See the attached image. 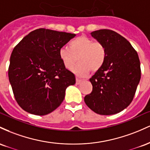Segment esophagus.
Wrapping results in <instances>:
<instances>
[{
  "instance_id": "obj_1",
  "label": "esophagus",
  "mask_w": 150,
  "mask_h": 150,
  "mask_svg": "<svg viewBox=\"0 0 150 150\" xmlns=\"http://www.w3.org/2000/svg\"><path fill=\"white\" fill-rule=\"evenodd\" d=\"M76 84H77V85H79V84H80L82 82V81L78 78H76Z\"/></svg>"
}]
</instances>
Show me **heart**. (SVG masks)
<instances>
[{"instance_id": "1", "label": "heart", "mask_w": 150, "mask_h": 150, "mask_svg": "<svg viewBox=\"0 0 150 150\" xmlns=\"http://www.w3.org/2000/svg\"><path fill=\"white\" fill-rule=\"evenodd\" d=\"M59 56L67 69L73 68L78 57L79 64L74 69L75 74L86 77L91 71L96 72L103 66L107 57L105 46L86 36H80L69 42V48L62 47Z\"/></svg>"}]
</instances>
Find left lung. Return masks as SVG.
<instances>
[{
  "instance_id": "obj_1",
  "label": "left lung",
  "mask_w": 150,
  "mask_h": 150,
  "mask_svg": "<svg viewBox=\"0 0 150 150\" xmlns=\"http://www.w3.org/2000/svg\"><path fill=\"white\" fill-rule=\"evenodd\" d=\"M91 35L105 46L107 57L102 68L89 80L93 90L84 101L98 114L113 115L133 99L141 78L139 57L131 44L115 31L99 30Z\"/></svg>"
}]
</instances>
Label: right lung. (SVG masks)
Returning <instances> with one entry per match:
<instances>
[{
  "mask_svg": "<svg viewBox=\"0 0 150 150\" xmlns=\"http://www.w3.org/2000/svg\"><path fill=\"white\" fill-rule=\"evenodd\" d=\"M76 36L40 28L15 47L10 59L8 78L18 105L29 113L45 115L61 105L75 76L64 66L59 50Z\"/></svg>",
  "mask_w": 150,
  "mask_h": 150,
  "instance_id": "right-lung-1",
  "label": "right lung"
}]
</instances>
